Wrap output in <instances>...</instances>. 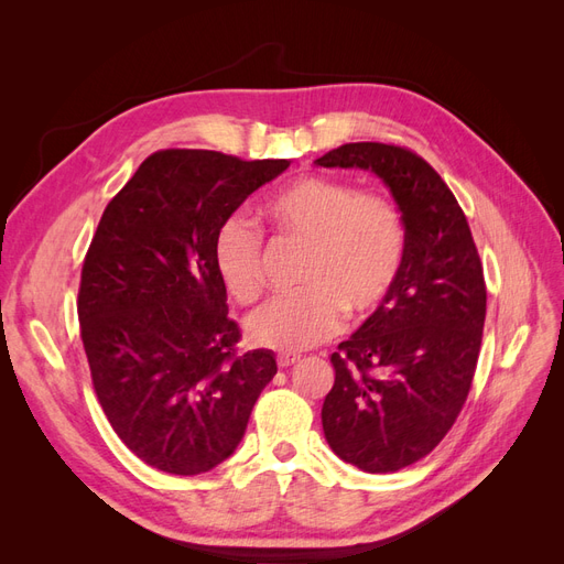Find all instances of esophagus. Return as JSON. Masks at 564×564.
Returning <instances> with one entry per match:
<instances>
[{
  "mask_svg": "<svg viewBox=\"0 0 564 564\" xmlns=\"http://www.w3.org/2000/svg\"><path fill=\"white\" fill-rule=\"evenodd\" d=\"M299 360H301V355H296V352H280V355H278V365H280L282 369L296 365Z\"/></svg>",
  "mask_w": 564,
  "mask_h": 564,
  "instance_id": "obj_1",
  "label": "esophagus"
}]
</instances>
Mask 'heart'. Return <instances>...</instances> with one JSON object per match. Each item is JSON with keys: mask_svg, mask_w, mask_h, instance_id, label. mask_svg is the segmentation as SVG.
<instances>
[{"mask_svg": "<svg viewBox=\"0 0 564 564\" xmlns=\"http://www.w3.org/2000/svg\"><path fill=\"white\" fill-rule=\"evenodd\" d=\"M261 216L278 240L305 247L301 292L256 311L253 344L299 352L334 336L344 322L377 313L395 286L406 230L395 202L327 176H299L272 193ZM214 265L228 294L251 303L263 292V240L245 216H228L214 237Z\"/></svg>", "mask_w": 564, "mask_h": 564, "instance_id": "heart-1", "label": "heart"}]
</instances>
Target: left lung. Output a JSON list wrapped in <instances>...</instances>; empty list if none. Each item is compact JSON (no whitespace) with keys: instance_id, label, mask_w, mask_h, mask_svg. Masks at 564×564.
<instances>
[{"instance_id":"8db88e82","label":"left lung","mask_w":564,"mask_h":564,"mask_svg":"<svg viewBox=\"0 0 564 564\" xmlns=\"http://www.w3.org/2000/svg\"><path fill=\"white\" fill-rule=\"evenodd\" d=\"M377 174L404 220L402 272L390 296L332 355L322 404L329 447L365 473H395L449 433L473 383L487 286L468 220L435 169L386 143H346L315 160Z\"/></svg>"}]
</instances>
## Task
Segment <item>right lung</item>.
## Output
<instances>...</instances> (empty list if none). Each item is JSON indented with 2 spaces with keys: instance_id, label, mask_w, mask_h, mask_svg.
<instances>
[{
  "instance_id": "add662e5",
  "label": "right lung",
  "mask_w": 564,
  "mask_h": 564,
  "mask_svg": "<svg viewBox=\"0 0 564 564\" xmlns=\"http://www.w3.org/2000/svg\"><path fill=\"white\" fill-rule=\"evenodd\" d=\"M286 166L160 150L100 216L82 268V344L112 431L152 468L199 475L224 464L278 373L272 350L237 355L214 237Z\"/></svg>"
}]
</instances>
